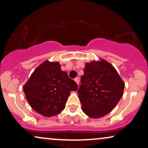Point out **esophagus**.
<instances>
[{
	"mask_svg": "<svg viewBox=\"0 0 148 148\" xmlns=\"http://www.w3.org/2000/svg\"><path fill=\"white\" fill-rule=\"evenodd\" d=\"M74 81L77 83V85H79V80H78V79H77V78L74 79Z\"/></svg>",
	"mask_w": 148,
	"mask_h": 148,
	"instance_id": "1",
	"label": "esophagus"
}]
</instances>
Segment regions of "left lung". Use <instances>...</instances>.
Segmentation results:
<instances>
[{
    "mask_svg": "<svg viewBox=\"0 0 148 148\" xmlns=\"http://www.w3.org/2000/svg\"><path fill=\"white\" fill-rule=\"evenodd\" d=\"M77 91L83 112L98 119L112 111L122 98L125 83L112 64L100 58L85 64Z\"/></svg>",
    "mask_w": 148,
    "mask_h": 148,
    "instance_id": "obj_1",
    "label": "left lung"
}]
</instances>
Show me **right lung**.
Listing matches in <instances>:
<instances>
[{
    "instance_id": "right-lung-1",
    "label": "right lung",
    "mask_w": 148,
    "mask_h": 148,
    "mask_svg": "<svg viewBox=\"0 0 148 148\" xmlns=\"http://www.w3.org/2000/svg\"><path fill=\"white\" fill-rule=\"evenodd\" d=\"M78 86L61 69L57 61L46 60L34 70L23 87L32 108L46 117L55 116L65 108L71 91Z\"/></svg>"
}]
</instances>
